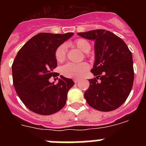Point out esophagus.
<instances>
[{
	"instance_id": "obj_1",
	"label": "esophagus",
	"mask_w": 146,
	"mask_h": 146,
	"mask_svg": "<svg viewBox=\"0 0 146 146\" xmlns=\"http://www.w3.org/2000/svg\"><path fill=\"white\" fill-rule=\"evenodd\" d=\"M74 83H77L78 82H80V79H74Z\"/></svg>"
}]
</instances>
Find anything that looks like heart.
Segmentation results:
<instances>
[{
	"instance_id": "1",
	"label": "heart",
	"mask_w": 146,
	"mask_h": 146,
	"mask_svg": "<svg viewBox=\"0 0 146 146\" xmlns=\"http://www.w3.org/2000/svg\"><path fill=\"white\" fill-rule=\"evenodd\" d=\"M71 45L77 47L82 52L87 53L90 52L91 46L90 42L88 40L84 38H78L75 40ZM67 54V47L66 45L63 44L60 45L56 49L55 52V59L59 63L64 61L66 58ZM88 64L86 62L80 63V64H67L61 68V73L64 76L69 78L77 79L82 77L88 69Z\"/></svg>"
}]
</instances>
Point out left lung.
I'll list each match as a JSON object with an SVG mask.
<instances>
[{"instance_id": "1", "label": "left lung", "mask_w": 146, "mask_h": 146, "mask_svg": "<svg viewBox=\"0 0 146 146\" xmlns=\"http://www.w3.org/2000/svg\"><path fill=\"white\" fill-rule=\"evenodd\" d=\"M77 34L95 41V61L91 72L96 77L88 80L90 86L84 93L86 102L99 111L117 109L126 101L133 86L131 51L123 40L109 31L98 29Z\"/></svg>"}]
</instances>
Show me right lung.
Returning a JSON list of instances; mask_svg holds the SVG:
<instances>
[{
  "instance_id": "obj_1",
  "label": "right lung",
  "mask_w": 146,
  "mask_h": 146,
  "mask_svg": "<svg viewBox=\"0 0 146 146\" xmlns=\"http://www.w3.org/2000/svg\"><path fill=\"white\" fill-rule=\"evenodd\" d=\"M73 33H40L32 37L17 54L12 64L13 84L18 96L32 112L48 115L64 108L72 79L60 76L55 84L49 81L57 67L55 52Z\"/></svg>"
}]
</instances>
